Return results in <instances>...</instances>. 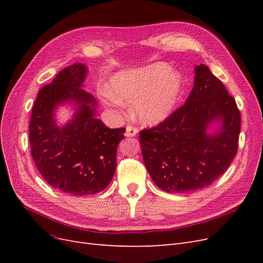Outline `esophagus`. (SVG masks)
<instances>
[{"label": "esophagus", "instance_id": "1", "mask_svg": "<svg viewBox=\"0 0 263 263\" xmlns=\"http://www.w3.org/2000/svg\"><path fill=\"white\" fill-rule=\"evenodd\" d=\"M138 134V129L134 126H127L126 127V137H135Z\"/></svg>", "mask_w": 263, "mask_h": 263}]
</instances>
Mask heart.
Wrapping results in <instances>:
<instances>
[{"label":"heart","mask_w":263,"mask_h":263,"mask_svg":"<svg viewBox=\"0 0 263 263\" xmlns=\"http://www.w3.org/2000/svg\"><path fill=\"white\" fill-rule=\"evenodd\" d=\"M168 71V67L155 66L118 72L109 81L108 94L118 103L137 104V116L144 124H159L171 115L182 90L179 73Z\"/></svg>","instance_id":"heart-1"}]
</instances>
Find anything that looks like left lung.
<instances>
[{
    "mask_svg": "<svg viewBox=\"0 0 263 263\" xmlns=\"http://www.w3.org/2000/svg\"><path fill=\"white\" fill-rule=\"evenodd\" d=\"M215 121L221 124L207 133ZM241 116L225 85L205 65L195 67L194 86L184 105L139 133L142 158L155 184L169 193L211 185L238 150Z\"/></svg>",
    "mask_w": 263,
    "mask_h": 263,
    "instance_id": "8db88e82",
    "label": "left lung"
}]
</instances>
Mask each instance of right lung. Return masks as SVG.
I'll use <instances>...</instances> for the list:
<instances>
[{"mask_svg":"<svg viewBox=\"0 0 263 263\" xmlns=\"http://www.w3.org/2000/svg\"><path fill=\"white\" fill-rule=\"evenodd\" d=\"M86 72L82 63L61 70L39 91L29 123L31 157L39 173L52 187L78 196L99 193L109 184L126 130L110 129L97 118L98 102L82 89ZM65 102L76 112L59 126L54 110Z\"/></svg>","mask_w":263,"mask_h":263,"instance_id":"obj_1","label":"right lung"}]
</instances>
